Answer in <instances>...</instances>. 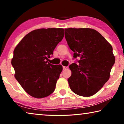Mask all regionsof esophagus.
I'll use <instances>...</instances> for the list:
<instances>
[{
    "instance_id": "esophagus-1",
    "label": "esophagus",
    "mask_w": 124,
    "mask_h": 124,
    "mask_svg": "<svg viewBox=\"0 0 124 124\" xmlns=\"http://www.w3.org/2000/svg\"><path fill=\"white\" fill-rule=\"evenodd\" d=\"M67 68V67H65V66H63V70H66V69Z\"/></svg>"
}]
</instances>
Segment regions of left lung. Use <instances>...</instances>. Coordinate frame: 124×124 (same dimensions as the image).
<instances>
[{
  "label": "left lung",
  "instance_id": "8db88e82",
  "mask_svg": "<svg viewBox=\"0 0 124 124\" xmlns=\"http://www.w3.org/2000/svg\"><path fill=\"white\" fill-rule=\"evenodd\" d=\"M64 31L67 44L74 52L73 57H80L78 64L69 66L72 72L69 85L77 95L90 97L109 79L115 60L112 46L93 29L70 28Z\"/></svg>",
  "mask_w": 124,
  "mask_h": 124
}]
</instances>
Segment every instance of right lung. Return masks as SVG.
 <instances>
[{
	"instance_id": "obj_1",
	"label": "right lung",
	"mask_w": 124,
	"mask_h": 124,
	"mask_svg": "<svg viewBox=\"0 0 124 124\" xmlns=\"http://www.w3.org/2000/svg\"><path fill=\"white\" fill-rule=\"evenodd\" d=\"M64 34L63 28L35 29L25 35L15 48L11 60L15 78L33 97H46L55 89L63 68L48 61Z\"/></svg>"
}]
</instances>
